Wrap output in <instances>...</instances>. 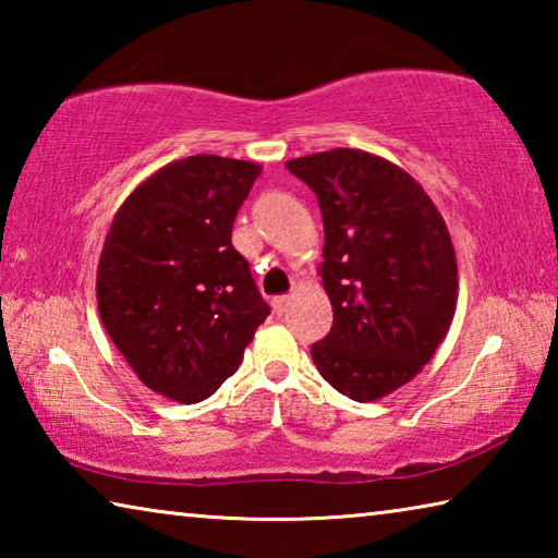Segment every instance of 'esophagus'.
Here are the masks:
<instances>
[{"instance_id": "1", "label": "esophagus", "mask_w": 558, "mask_h": 558, "mask_svg": "<svg viewBox=\"0 0 558 558\" xmlns=\"http://www.w3.org/2000/svg\"><path fill=\"white\" fill-rule=\"evenodd\" d=\"M290 305V295H280V298H272V310H276L278 315H282Z\"/></svg>"}]
</instances>
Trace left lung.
Wrapping results in <instances>:
<instances>
[{
    "mask_svg": "<svg viewBox=\"0 0 558 558\" xmlns=\"http://www.w3.org/2000/svg\"><path fill=\"white\" fill-rule=\"evenodd\" d=\"M317 194L323 286L335 323L313 344L323 379L369 403L401 389L436 354L458 305L448 226L415 179L362 149L286 162Z\"/></svg>",
    "mask_w": 558,
    "mask_h": 558,
    "instance_id": "8db88e82",
    "label": "left lung"
}]
</instances>
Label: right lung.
<instances>
[{"instance_id": "obj_1", "label": "right lung", "mask_w": 558, "mask_h": 558, "mask_svg": "<svg viewBox=\"0 0 558 558\" xmlns=\"http://www.w3.org/2000/svg\"><path fill=\"white\" fill-rule=\"evenodd\" d=\"M258 174L243 159H177L122 202L102 243V327L140 381L172 401L209 399L270 313L231 245Z\"/></svg>"}]
</instances>
